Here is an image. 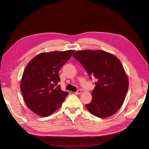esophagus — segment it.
<instances>
[{
  "label": "esophagus",
  "instance_id": "34e87169",
  "mask_svg": "<svg viewBox=\"0 0 149 149\" xmlns=\"http://www.w3.org/2000/svg\"><path fill=\"white\" fill-rule=\"evenodd\" d=\"M81 93H82V90H78L77 92H75V94H77V95H78V94H80Z\"/></svg>",
  "mask_w": 149,
  "mask_h": 149
}]
</instances>
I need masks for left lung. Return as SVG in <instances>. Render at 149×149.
Returning <instances> with one entry per match:
<instances>
[{"mask_svg":"<svg viewBox=\"0 0 149 149\" xmlns=\"http://www.w3.org/2000/svg\"><path fill=\"white\" fill-rule=\"evenodd\" d=\"M97 82L91 93L93 100L86 105L93 115L106 118L121 108L129 88V78L120 61L101 50H81L72 55Z\"/></svg>","mask_w":149,"mask_h":149,"instance_id":"8db88e82","label":"left lung"}]
</instances>
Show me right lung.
Here are the masks:
<instances>
[{
  "label": "right lung",
  "instance_id": "1",
  "mask_svg": "<svg viewBox=\"0 0 149 149\" xmlns=\"http://www.w3.org/2000/svg\"><path fill=\"white\" fill-rule=\"evenodd\" d=\"M74 50L42 52L26 65L20 81V90L27 107L35 114L47 117L62 105L68 92L62 91L58 75L61 67Z\"/></svg>",
  "mask_w": 149,
  "mask_h": 149
}]
</instances>
